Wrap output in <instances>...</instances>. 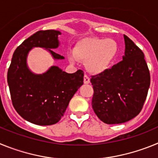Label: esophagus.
<instances>
[{
    "label": "esophagus",
    "instance_id": "1",
    "mask_svg": "<svg viewBox=\"0 0 158 158\" xmlns=\"http://www.w3.org/2000/svg\"><path fill=\"white\" fill-rule=\"evenodd\" d=\"M84 83L85 84H89L90 83V78L87 75H85L84 76Z\"/></svg>",
    "mask_w": 158,
    "mask_h": 158
}]
</instances>
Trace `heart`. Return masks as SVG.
Wrapping results in <instances>:
<instances>
[{
	"label": "heart",
	"instance_id": "heart-1",
	"mask_svg": "<svg viewBox=\"0 0 158 158\" xmlns=\"http://www.w3.org/2000/svg\"><path fill=\"white\" fill-rule=\"evenodd\" d=\"M118 51V44L111 39L86 38L77 43L73 52L69 54V59L73 63L85 62L89 73L99 74L111 66Z\"/></svg>",
	"mask_w": 158,
	"mask_h": 158
}]
</instances>
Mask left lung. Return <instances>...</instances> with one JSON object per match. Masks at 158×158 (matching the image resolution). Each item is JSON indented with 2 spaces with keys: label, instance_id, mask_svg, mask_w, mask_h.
Returning a JSON list of instances; mask_svg holds the SVG:
<instances>
[{
  "label": "left lung",
  "instance_id": "8db88e82",
  "mask_svg": "<svg viewBox=\"0 0 158 158\" xmlns=\"http://www.w3.org/2000/svg\"><path fill=\"white\" fill-rule=\"evenodd\" d=\"M123 36V61L90 80L94 90L93 111L107 124L123 123L139 115L150 85L144 54L131 39Z\"/></svg>",
  "mask_w": 158,
  "mask_h": 158
}]
</instances>
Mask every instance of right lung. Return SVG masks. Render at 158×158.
<instances>
[{
    "mask_svg": "<svg viewBox=\"0 0 158 158\" xmlns=\"http://www.w3.org/2000/svg\"><path fill=\"white\" fill-rule=\"evenodd\" d=\"M59 31H39L16 49L8 70V84L12 104L17 113L31 123L48 126L58 123L63 116L69 103L83 85L84 73L62 71L53 65L43 74L29 69L27 58L34 47H42L55 60L63 56L51 49L59 46Z\"/></svg>",
    "mask_w": 158,
    "mask_h": 158,
    "instance_id": "1",
    "label": "right lung"
}]
</instances>
